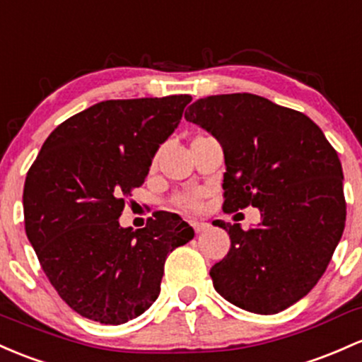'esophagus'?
Masks as SVG:
<instances>
[{
  "label": "esophagus",
  "mask_w": 362,
  "mask_h": 362,
  "mask_svg": "<svg viewBox=\"0 0 362 362\" xmlns=\"http://www.w3.org/2000/svg\"><path fill=\"white\" fill-rule=\"evenodd\" d=\"M190 225H192V228L196 230V233H202L209 228V223H206V221H201V220H192L190 221Z\"/></svg>",
  "instance_id": "1"
}]
</instances>
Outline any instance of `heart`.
Wrapping results in <instances>:
<instances>
[{"label": "heart", "mask_w": 362, "mask_h": 362, "mask_svg": "<svg viewBox=\"0 0 362 362\" xmlns=\"http://www.w3.org/2000/svg\"><path fill=\"white\" fill-rule=\"evenodd\" d=\"M175 204L182 209H197L201 204V194L197 192H185L175 197Z\"/></svg>", "instance_id": "heart-1"}]
</instances>
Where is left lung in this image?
Segmentation results:
<instances>
[{"instance_id": "1", "label": "left lung", "mask_w": 362, "mask_h": 362, "mask_svg": "<svg viewBox=\"0 0 362 362\" xmlns=\"http://www.w3.org/2000/svg\"><path fill=\"white\" fill-rule=\"evenodd\" d=\"M185 120L223 148V211L254 206L261 221L226 230L230 251L209 272L221 297L275 315L311 292L345 226L339 154L311 118L249 93L197 99Z\"/></svg>"}]
</instances>
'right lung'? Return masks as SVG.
<instances>
[{
	"label": "right lung",
	"mask_w": 362,
	"mask_h": 362,
	"mask_svg": "<svg viewBox=\"0 0 362 362\" xmlns=\"http://www.w3.org/2000/svg\"><path fill=\"white\" fill-rule=\"evenodd\" d=\"M189 94L110 99L74 115L46 139L23 187L25 233L63 300L105 325L141 316L160 296L168 252L194 239L178 214L144 228L118 221Z\"/></svg>",
	"instance_id": "1"
}]
</instances>
